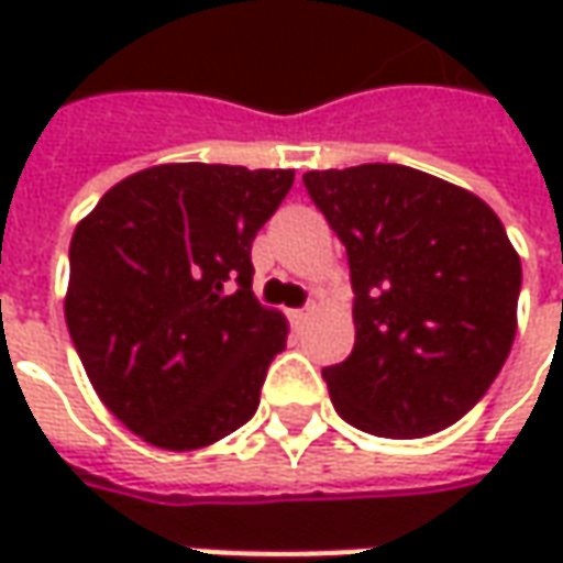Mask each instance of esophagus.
Returning <instances> with one entry per match:
<instances>
[{"label":"esophagus","instance_id":"34e87169","mask_svg":"<svg viewBox=\"0 0 563 563\" xmlns=\"http://www.w3.org/2000/svg\"><path fill=\"white\" fill-rule=\"evenodd\" d=\"M310 316H313V307H303V310H294L291 319H294V322H307Z\"/></svg>","mask_w":563,"mask_h":563}]
</instances>
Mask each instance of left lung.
Masks as SVG:
<instances>
[{
	"mask_svg": "<svg viewBox=\"0 0 563 563\" xmlns=\"http://www.w3.org/2000/svg\"><path fill=\"white\" fill-rule=\"evenodd\" d=\"M303 185L347 250L357 341L325 366L341 420L420 439L457 422L517 335L520 256L476 194L420 168L366 163Z\"/></svg>",
	"mask_w": 563,
	"mask_h": 563,
	"instance_id": "1",
	"label": "left lung"
}]
</instances>
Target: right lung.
<instances>
[{
    "label": "right lung",
    "instance_id": "right-lung-1",
    "mask_svg": "<svg viewBox=\"0 0 563 563\" xmlns=\"http://www.w3.org/2000/svg\"><path fill=\"white\" fill-rule=\"evenodd\" d=\"M291 185V168L153 165L75 228L65 322L143 442L197 451L256 413L288 322L253 297L250 247Z\"/></svg>",
    "mask_w": 563,
    "mask_h": 563
}]
</instances>
